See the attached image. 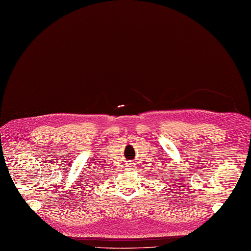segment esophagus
I'll return each mask as SVG.
<instances>
[{
    "mask_svg": "<svg viewBox=\"0 0 251 251\" xmlns=\"http://www.w3.org/2000/svg\"><path fill=\"white\" fill-rule=\"evenodd\" d=\"M134 166H136V164H134L133 162H128L127 163V170H133L134 169Z\"/></svg>",
    "mask_w": 251,
    "mask_h": 251,
    "instance_id": "esophagus-1",
    "label": "esophagus"
}]
</instances>
